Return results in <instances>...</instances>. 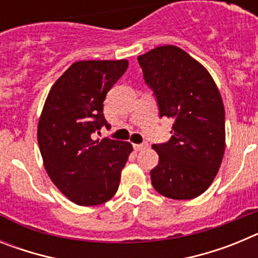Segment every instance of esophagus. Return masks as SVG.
<instances>
[{
  "label": "esophagus",
  "mask_w": 258,
  "mask_h": 258,
  "mask_svg": "<svg viewBox=\"0 0 258 258\" xmlns=\"http://www.w3.org/2000/svg\"><path fill=\"white\" fill-rule=\"evenodd\" d=\"M133 147L136 151H142V150L147 149V147H149V145H147L146 142L145 143H137V145H133Z\"/></svg>",
  "instance_id": "obj_1"
}]
</instances>
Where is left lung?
I'll list each match as a JSON object with an SVG mask.
<instances>
[{
  "mask_svg": "<svg viewBox=\"0 0 258 258\" xmlns=\"http://www.w3.org/2000/svg\"><path fill=\"white\" fill-rule=\"evenodd\" d=\"M154 90L160 117L173 118L172 138L154 145L159 164L155 190L174 200L202 195L213 182L225 152V108L207 68L181 47L164 45L138 56Z\"/></svg>",
  "mask_w": 258,
  "mask_h": 258,
  "instance_id": "8db88e82",
  "label": "left lung"
}]
</instances>
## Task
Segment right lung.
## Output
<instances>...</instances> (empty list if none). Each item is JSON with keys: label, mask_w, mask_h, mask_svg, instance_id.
<instances>
[{"label": "right lung", "mask_w": 258, "mask_h": 258, "mask_svg": "<svg viewBox=\"0 0 258 258\" xmlns=\"http://www.w3.org/2000/svg\"><path fill=\"white\" fill-rule=\"evenodd\" d=\"M129 61H75L51 86L37 125L44 166L52 183L77 206L108 202L133 151L129 142L93 140L103 125L106 94ZM99 133V132H98Z\"/></svg>", "instance_id": "right-lung-1"}]
</instances>
